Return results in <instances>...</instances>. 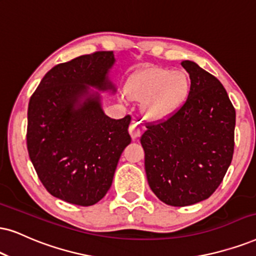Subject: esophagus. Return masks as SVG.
Segmentation results:
<instances>
[{
    "mask_svg": "<svg viewBox=\"0 0 256 256\" xmlns=\"http://www.w3.org/2000/svg\"><path fill=\"white\" fill-rule=\"evenodd\" d=\"M142 131H143V128H142L140 124H139L138 122H132L130 128H128V132H130V136L132 139H137L139 136L142 134Z\"/></svg>",
    "mask_w": 256,
    "mask_h": 256,
    "instance_id": "esophagus-1",
    "label": "esophagus"
}]
</instances>
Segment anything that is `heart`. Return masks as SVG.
Here are the masks:
<instances>
[{
    "label": "heart",
    "mask_w": 256,
    "mask_h": 256,
    "mask_svg": "<svg viewBox=\"0 0 256 256\" xmlns=\"http://www.w3.org/2000/svg\"><path fill=\"white\" fill-rule=\"evenodd\" d=\"M190 92V78L186 72L166 67H148L128 78L122 102L143 100L142 112L152 122L166 120L174 116Z\"/></svg>",
    "instance_id": "obj_1"
}]
</instances>
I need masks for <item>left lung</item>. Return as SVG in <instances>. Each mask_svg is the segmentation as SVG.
I'll return each instance as SVG.
<instances>
[{
    "label": "left lung",
    "mask_w": 256,
    "mask_h": 256,
    "mask_svg": "<svg viewBox=\"0 0 256 256\" xmlns=\"http://www.w3.org/2000/svg\"><path fill=\"white\" fill-rule=\"evenodd\" d=\"M192 85L178 111L142 134L148 186L166 204L204 200L223 180L234 154L235 108L218 79L182 61Z\"/></svg>",
    "instance_id": "obj_1"
}]
</instances>
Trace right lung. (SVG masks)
Wrapping results in <instances>:
<instances>
[{"instance_id":"add662e5","label":"right lung","mask_w":256,"mask_h":256,"mask_svg":"<svg viewBox=\"0 0 256 256\" xmlns=\"http://www.w3.org/2000/svg\"><path fill=\"white\" fill-rule=\"evenodd\" d=\"M113 52H96L48 70L28 105L27 148L41 183L56 198L96 204L111 188L118 160L131 143V117L111 119L99 90L108 79Z\"/></svg>"}]
</instances>
